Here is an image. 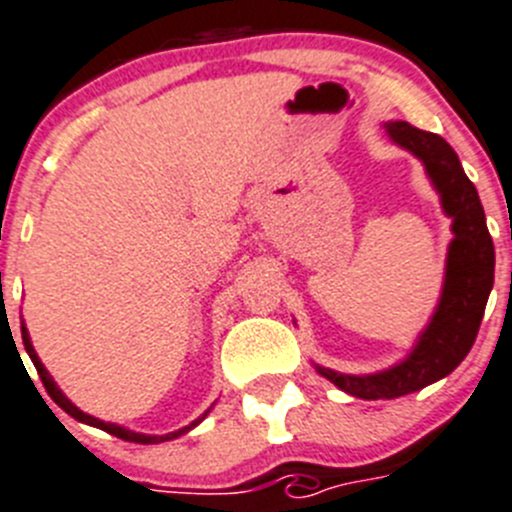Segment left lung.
Wrapping results in <instances>:
<instances>
[{"label":"left lung","instance_id":"8db88e82","mask_svg":"<svg viewBox=\"0 0 512 512\" xmlns=\"http://www.w3.org/2000/svg\"><path fill=\"white\" fill-rule=\"evenodd\" d=\"M384 131L391 143L422 161L442 212L452 219V242L437 308L404 361L361 376L313 364L338 389L366 401L412 394L452 374L475 343L495 280L493 237L487 232L475 184L467 179L455 148L437 133L419 131L407 121L384 123Z\"/></svg>","mask_w":512,"mask_h":512}]
</instances>
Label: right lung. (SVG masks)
Masks as SVG:
<instances>
[{
  "label": "right lung",
  "instance_id": "add662e5",
  "mask_svg": "<svg viewBox=\"0 0 512 512\" xmlns=\"http://www.w3.org/2000/svg\"><path fill=\"white\" fill-rule=\"evenodd\" d=\"M22 343H25V351L30 353L32 364H35V369H37V374H40L42 384H45L47 394L52 396V401H55V404H57V407L62 409V412H68L70 417H73V419H78V422H83V424H90V427H98V429H103V432L113 434V437H118V439H126V442H138V444H159V442H169V439H176V437H181V434H186V432H189V429H194V427H197V424L202 422V419L207 417L209 412H212V409H207V412H204L202 417H199V419H194V422H191L189 427H181V429H176V432H169V434H143V432H133V429H128V427H121V424L103 422V419H98V417H90V414H85L83 409H78V407H75L73 401H70L68 396L62 394V391H60V386L55 384V379H52V376H50V371L45 369V364H42V361H40V356H37V351H35V346H32V341H30V333H27L25 323H22Z\"/></svg>",
  "mask_w": 512,
  "mask_h": 512
}]
</instances>
